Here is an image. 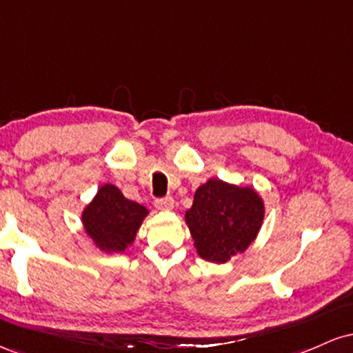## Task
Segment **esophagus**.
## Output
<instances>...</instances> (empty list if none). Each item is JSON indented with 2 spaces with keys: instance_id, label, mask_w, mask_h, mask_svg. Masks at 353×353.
Masks as SVG:
<instances>
[{
  "instance_id": "34e87169",
  "label": "esophagus",
  "mask_w": 353,
  "mask_h": 353,
  "mask_svg": "<svg viewBox=\"0 0 353 353\" xmlns=\"http://www.w3.org/2000/svg\"><path fill=\"white\" fill-rule=\"evenodd\" d=\"M154 205H156V209L159 210H172L174 209V199L172 197H163V199H156L154 202Z\"/></svg>"
}]
</instances>
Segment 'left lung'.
Instances as JSON below:
<instances>
[{"mask_svg":"<svg viewBox=\"0 0 353 353\" xmlns=\"http://www.w3.org/2000/svg\"><path fill=\"white\" fill-rule=\"evenodd\" d=\"M264 216V199L252 185L209 179L194 194L185 224L197 255L212 264H225L252 244Z\"/></svg>","mask_w":353,"mask_h":353,"instance_id":"left-lung-1","label":"left lung"}]
</instances>
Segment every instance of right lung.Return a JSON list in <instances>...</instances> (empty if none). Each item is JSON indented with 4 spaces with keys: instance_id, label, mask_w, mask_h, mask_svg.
Instances as JSON below:
<instances>
[{
    "instance_id": "add662e5",
    "label": "right lung",
    "mask_w": 353,
    "mask_h": 353,
    "mask_svg": "<svg viewBox=\"0 0 353 353\" xmlns=\"http://www.w3.org/2000/svg\"><path fill=\"white\" fill-rule=\"evenodd\" d=\"M149 210L128 199L114 184H103L81 212L84 232L106 254H121L132 245Z\"/></svg>"
}]
</instances>
